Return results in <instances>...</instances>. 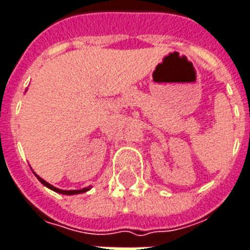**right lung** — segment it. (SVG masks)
<instances>
[{
	"label": "right lung",
	"mask_w": 250,
	"mask_h": 250,
	"mask_svg": "<svg viewBox=\"0 0 250 250\" xmlns=\"http://www.w3.org/2000/svg\"><path fill=\"white\" fill-rule=\"evenodd\" d=\"M34 175H36V173H34ZM36 176H37V179H38V180H40V182L42 183L43 186L47 187L49 189H51V191H54V192H58V193H62V195H78V193H84V192H87L88 189L91 188V187H87V188H83V189H74V191H63V189H59V188H55L54 186H51V184H49V183H47V182H45V180H43V179H41V177L38 176V175H36Z\"/></svg>",
	"instance_id": "add662e5"
}]
</instances>
